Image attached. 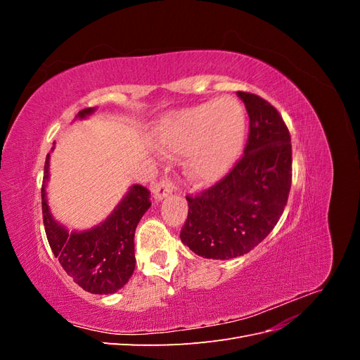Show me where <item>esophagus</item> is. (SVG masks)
<instances>
[{
    "instance_id": "34e87169",
    "label": "esophagus",
    "mask_w": 360,
    "mask_h": 360,
    "mask_svg": "<svg viewBox=\"0 0 360 360\" xmlns=\"http://www.w3.org/2000/svg\"><path fill=\"white\" fill-rule=\"evenodd\" d=\"M176 189V186H174V183L171 179L165 177V179H160L153 188V193H155V198L158 201L163 200L165 197H168V195L172 193V191Z\"/></svg>"
}]
</instances>
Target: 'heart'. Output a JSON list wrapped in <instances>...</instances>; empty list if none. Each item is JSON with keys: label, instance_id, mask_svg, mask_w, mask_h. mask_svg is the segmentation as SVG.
<instances>
[{"label": "heart", "instance_id": "b5f03b06", "mask_svg": "<svg viewBox=\"0 0 360 360\" xmlns=\"http://www.w3.org/2000/svg\"><path fill=\"white\" fill-rule=\"evenodd\" d=\"M245 129L242 106L224 97L167 117L156 141L160 148L171 153L189 150V179L198 184H210L219 180L242 153Z\"/></svg>", "mask_w": 360, "mask_h": 360}]
</instances>
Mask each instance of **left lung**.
<instances>
[{"instance_id": "left-lung-1", "label": "left lung", "mask_w": 360, "mask_h": 360, "mask_svg": "<svg viewBox=\"0 0 360 360\" xmlns=\"http://www.w3.org/2000/svg\"><path fill=\"white\" fill-rule=\"evenodd\" d=\"M249 115L243 156L233 169L198 195H186L189 212L180 238L202 258L248 254L274 230L291 188V138L275 106L237 91Z\"/></svg>"}]
</instances>
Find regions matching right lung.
Instances as JSON below:
<instances>
[{"label":"right lung","instance_id":"1","mask_svg":"<svg viewBox=\"0 0 360 360\" xmlns=\"http://www.w3.org/2000/svg\"><path fill=\"white\" fill-rule=\"evenodd\" d=\"M94 108H85L78 117L85 118ZM49 153L41 184L43 225L53 255L66 274L85 291L112 294L124 287L135 270L134 237L136 225L150 209V191L134 184L105 222L86 231H72L53 219L46 200Z\"/></svg>","mask_w":360,"mask_h":360}]
</instances>
